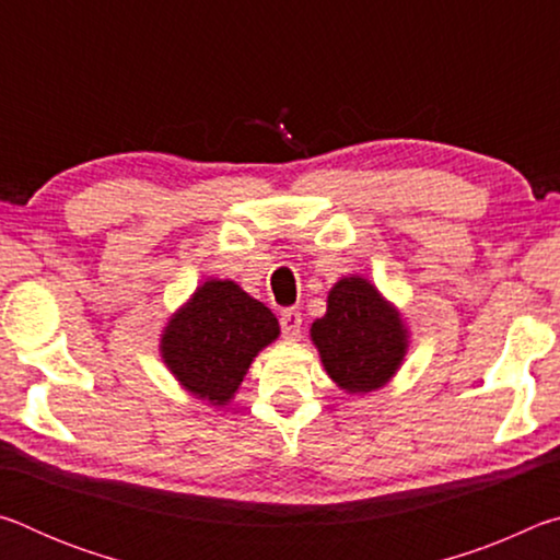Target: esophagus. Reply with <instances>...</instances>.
<instances>
[{
  "mask_svg": "<svg viewBox=\"0 0 560 560\" xmlns=\"http://www.w3.org/2000/svg\"><path fill=\"white\" fill-rule=\"evenodd\" d=\"M301 324L303 318L296 308H287L281 314V330H283V338L287 340H296L301 336Z\"/></svg>",
  "mask_w": 560,
  "mask_h": 560,
  "instance_id": "obj_1",
  "label": "esophagus"
}]
</instances>
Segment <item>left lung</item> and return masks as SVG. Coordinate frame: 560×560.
<instances>
[{
  "mask_svg": "<svg viewBox=\"0 0 560 560\" xmlns=\"http://www.w3.org/2000/svg\"><path fill=\"white\" fill-rule=\"evenodd\" d=\"M311 340L340 390L368 395L385 387L402 368L410 328L375 283L350 273L330 287L326 314L311 324Z\"/></svg>",
  "mask_w": 560,
  "mask_h": 560,
  "instance_id": "obj_1",
  "label": "left lung"
}]
</instances>
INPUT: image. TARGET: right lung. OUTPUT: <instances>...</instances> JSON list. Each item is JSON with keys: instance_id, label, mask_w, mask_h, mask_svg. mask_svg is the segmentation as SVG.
<instances>
[{"instance_id": "add662e5", "label": "right lung", "mask_w": 560, "mask_h": 560, "mask_svg": "<svg viewBox=\"0 0 560 560\" xmlns=\"http://www.w3.org/2000/svg\"><path fill=\"white\" fill-rule=\"evenodd\" d=\"M277 316L232 279H207L160 330V358L197 400L224 407L246 371L279 338Z\"/></svg>"}]
</instances>
